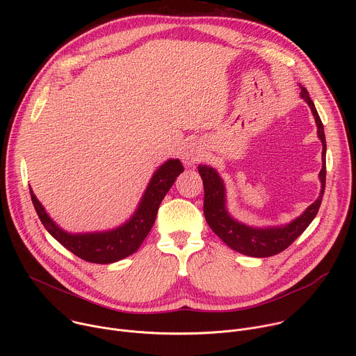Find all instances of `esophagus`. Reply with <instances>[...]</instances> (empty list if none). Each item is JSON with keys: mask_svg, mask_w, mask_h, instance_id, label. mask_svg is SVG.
I'll list each match as a JSON object with an SVG mask.
<instances>
[{"mask_svg": "<svg viewBox=\"0 0 356 356\" xmlns=\"http://www.w3.org/2000/svg\"><path fill=\"white\" fill-rule=\"evenodd\" d=\"M202 158H204V149L197 142L186 145L181 152V161L188 168H193L194 165L201 162Z\"/></svg>", "mask_w": 356, "mask_h": 356, "instance_id": "obj_1", "label": "esophagus"}]
</instances>
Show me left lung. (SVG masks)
Here are the masks:
<instances>
[{
	"instance_id": "1",
	"label": "left lung",
	"mask_w": 356,
	"mask_h": 356,
	"mask_svg": "<svg viewBox=\"0 0 356 356\" xmlns=\"http://www.w3.org/2000/svg\"><path fill=\"white\" fill-rule=\"evenodd\" d=\"M300 97L309 104L316 124L317 135L323 143V168L318 175L321 181V191L318 198L309 206L301 216L293 221L275 227H253L243 224L234 218L227 209V188L218 172L207 165H200L198 173L204 184V217L210 228L227 243L231 249L253 258H268L284 250L290 246L306 228L312 224L321 206V200L325 188V154L327 142L324 127L320 115L310 98L309 91L300 86Z\"/></svg>"
}]
</instances>
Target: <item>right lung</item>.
<instances>
[{
  "mask_svg": "<svg viewBox=\"0 0 356 356\" xmlns=\"http://www.w3.org/2000/svg\"><path fill=\"white\" fill-rule=\"evenodd\" d=\"M183 170L179 159H169L159 166L149 180L135 213L122 225L108 231L67 232L50 218L31 187L29 193L36 214L50 235L76 257L91 264L106 265L118 262L139 249L155 224L162 200Z\"/></svg>",
  "mask_w": 356,
  "mask_h": 356,
  "instance_id": "add662e5",
  "label": "right lung"
}]
</instances>
